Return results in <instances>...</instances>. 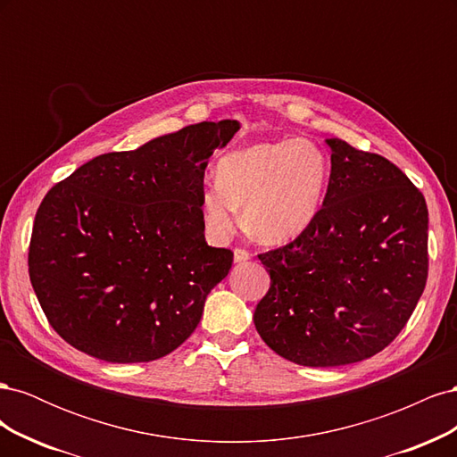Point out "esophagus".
Segmentation results:
<instances>
[{
    "label": "esophagus",
    "mask_w": 457,
    "mask_h": 457,
    "mask_svg": "<svg viewBox=\"0 0 457 457\" xmlns=\"http://www.w3.org/2000/svg\"><path fill=\"white\" fill-rule=\"evenodd\" d=\"M250 257L252 253L247 250H242V247H237V250H234V262H245Z\"/></svg>",
    "instance_id": "obj_1"
}]
</instances>
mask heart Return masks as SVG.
I'll return each mask as SVG.
<instances>
[{"instance_id": "heart-1", "label": "heart", "mask_w": 457, "mask_h": 457, "mask_svg": "<svg viewBox=\"0 0 457 457\" xmlns=\"http://www.w3.org/2000/svg\"><path fill=\"white\" fill-rule=\"evenodd\" d=\"M217 185L202 192V215L213 237L227 238L240 223L267 245L305 232L322 210L329 170L316 145L295 139L257 143L228 152L215 168Z\"/></svg>"}]
</instances>
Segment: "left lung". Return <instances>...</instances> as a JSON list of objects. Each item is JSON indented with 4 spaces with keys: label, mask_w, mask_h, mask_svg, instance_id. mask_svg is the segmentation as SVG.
Segmentation results:
<instances>
[{
    "label": "left lung",
    "mask_w": 457,
    "mask_h": 457,
    "mask_svg": "<svg viewBox=\"0 0 457 457\" xmlns=\"http://www.w3.org/2000/svg\"><path fill=\"white\" fill-rule=\"evenodd\" d=\"M326 143L322 210L294 242L259 255L270 287L253 314L276 354L311 368L383 351L416 309L428 269L421 192L386 158Z\"/></svg>",
    "instance_id": "1"
}]
</instances>
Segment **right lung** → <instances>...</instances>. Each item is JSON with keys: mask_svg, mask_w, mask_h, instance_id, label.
<instances>
[{"mask_svg": "<svg viewBox=\"0 0 457 457\" xmlns=\"http://www.w3.org/2000/svg\"><path fill=\"white\" fill-rule=\"evenodd\" d=\"M240 129L202 121L137 150L108 152L39 204L30 282L53 329L104 362H150L196 329L232 252L207 245V160Z\"/></svg>", "mask_w": 457, "mask_h": 457, "instance_id": "obj_1", "label": "right lung"}]
</instances>
